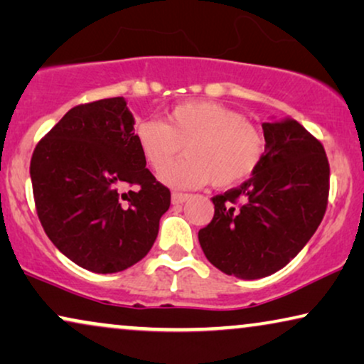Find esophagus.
<instances>
[{
  "instance_id": "1",
  "label": "esophagus",
  "mask_w": 364,
  "mask_h": 364,
  "mask_svg": "<svg viewBox=\"0 0 364 364\" xmlns=\"http://www.w3.org/2000/svg\"><path fill=\"white\" fill-rule=\"evenodd\" d=\"M188 198H190V195H185V193H173L171 195V203L173 205H183Z\"/></svg>"
}]
</instances>
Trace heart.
Masks as SVG:
<instances>
[{
  "mask_svg": "<svg viewBox=\"0 0 364 364\" xmlns=\"http://www.w3.org/2000/svg\"><path fill=\"white\" fill-rule=\"evenodd\" d=\"M134 139L144 161L161 171L186 146L187 158L161 173L174 188L213 183L228 188L259 166L264 138L238 111L215 101H186L168 111L164 121L146 118L134 126Z\"/></svg>",
  "mask_w": 364,
  "mask_h": 364,
  "instance_id": "1",
  "label": "heart"
}]
</instances>
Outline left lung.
<instances>
[{
	"mask_svg": "<svg viewBox=\"0 0 364 364\" xmlns=\"http://www.w3.org/2000/svg\"><path fill=\"white\" fill-rule=\"evenodd\" d=\"M264 154L243 185L213 198L215 216L198 232L208 261L240 279L284 268L318 230L328 205L323 144L298 121L263 123Z\"/></svg>",
	"mask_w": 364,
	"mask_h": 364,
	"instance_id": "1",
	"label": "left lung"
}]
</instances>
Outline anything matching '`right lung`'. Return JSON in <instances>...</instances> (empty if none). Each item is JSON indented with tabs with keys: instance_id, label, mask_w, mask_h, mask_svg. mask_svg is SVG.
<instances>
[{
	"instance_id": "obj_1",
	"label": "right lung",
	"mask_w": 364,
	"mask_h": 364,
	"mask_svg": "<svg viewBox=\"0 0 364 364\" xmlns=\"http://www.w3.org/2000/svg\"><path fill=\"white\" fill-rule=\"evenodd\" d=\"M48 238L93 273H118L151 250L171 195L146 168L123 96L71 108L31 158ZM126 186L135 190L123 192Z\"/></svg>"
}]
</instances>
